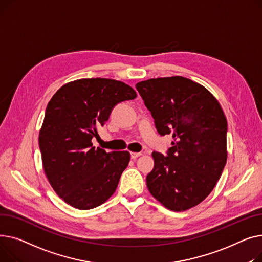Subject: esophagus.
<instances>
[{
    "instance_id": "obj_1",
    "label": "esophagus",
    "mask_w": 262,
    "mask_h": 262,
    "mask_svg": "<svg viewBox=\"0 0 262 262\" xmlns=\"http://www.w3.org/2000/svg\"><path fill=\"white\" fill-rule=\"evenodd\" d=\"M130 156H131V159H132V160H135V159H137L138 157H141L142 153H141V152H130Z\"/></svg>"
}]
</instances>
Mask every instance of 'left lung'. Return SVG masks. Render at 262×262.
I'll return each instance as SVG.
<instances>
[{
	"instance_id": "8db88e82",
	"label": "left lung",
	"mask_w": 262,
	"mask_h": 262,
	"mask_svg": "<svg viewBox=\"0 0 262 262\" xmlns=\"http://www.w3.org/2000/svg\"><path fill=\"white\" fill-rule=\"evenodd\" d=\"M136 90L160 135L172 134L167 157L153 152L150 193L173 211L189 209L211 192L227 160V121L208 90L182 76L148 79Z\"/></svg>"
}]
</instances>
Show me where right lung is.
Here are the masks:
<instances>
[{
	"label": "right lung",
	"mask_w": 262,
	"mask_h": 262,
	"mask_svg": "<svg viewBox=\"0 0 262 262\" xmlns=\"http://www.w3.org/2000/svg\"><path fill=\"white\" fill-rule=\"evenodd\" d=\"M135 97L121 81L85 78L61 86L50 100L39 134L42 163L52 187L71 206L92 209L116 190L130 153L105 152L92 138L117 103Z\"/></svg>",
	"instance_id": "1"
}]
</instances>
